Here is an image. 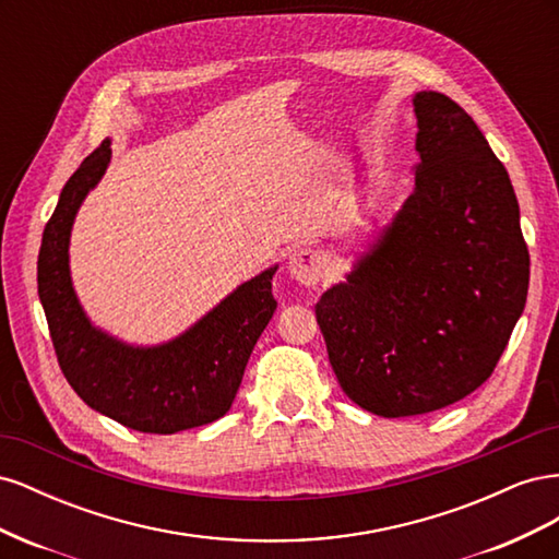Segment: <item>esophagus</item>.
<instances>
[{"mask_svg":"<svg viewBox=\"0 0 559 559\" xmlns=\"http://www.w3.org/2000/svg\"><path fill=\"white\" fill-rule=\"evenodd\" d=\"M286 273L306 286L317 284L321 277L326 275L324 253L317 249H310V247L294 249L289 253V261H286Z\"/></svg>","mask_w":559,"mask_h":559,"instance_id":"obj_1","label":"esophagus"}]
</instances>
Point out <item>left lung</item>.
I'll return each instance as SVG.
<instances>
[{
  "label": "left lung",
  "instance_id": "left-lung-1",
  "mask_svg": "<svg viewBox=\"0 0 559 559\" xmlns=\"http://www.w3.org/2000/svg\"><path fill=\"white\" fill-rule=\"evenodd\" d=\"M413 109V191L314 308L343 392L380 417L478 389L530 286L518 198L485 134L443 93H415Z\"/></svg>",
  "mask_w": 559,
  "mask_h": 559
}]
</instances>
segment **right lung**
<instances>
[{
    "label": "right lung",
    "instance_id": "1",
    "mask_svg": "<svg viewBox=\"0 0 559 559\" xmlns=\"http://www.w3.org/2000/svg\"><path fill=\"white\" fill-rule=\"evenodd\" d=\"M111 163L107 138L64 183L44 228L39 300L67 382L93 411L142 433H177L224 417L238 394L251 349L277 310V263L156 345H134L93 324L76 296L70 240L83 200Z\"/></svg>",
    "mask_w": 559,
    "mask_h": 559
}]
</instances>
